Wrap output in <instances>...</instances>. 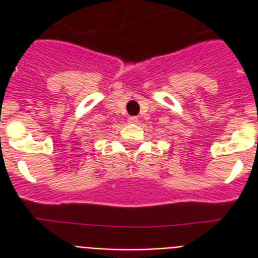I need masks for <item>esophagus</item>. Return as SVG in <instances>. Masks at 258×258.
Here are the masks:
<instances>
[{
  "label": "esophagus",
  "mask_w": 258,
  "mask_h": 258,
  "mask_svg": "<svg viewBox=\"0 0 258 258\" xmlns=\"http://www.w3.org/2000/svg\"><path fill=\"white\" fill-rule=\"evenodd\" d=\"M128 121L130 123H138V116H130Z\"/></svg>",
  "instance_id": "obj_1"
}]
</instances>
